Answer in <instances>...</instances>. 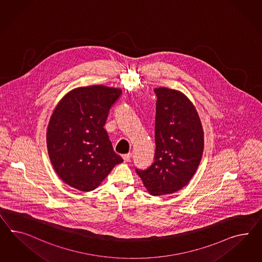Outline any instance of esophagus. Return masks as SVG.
<instances>
[{"instance_id": "esophagus-1", "label": "esophagus", "mask_w": 262, "mask_h": 262, "mask_svg": "<svg viewBox=\"0 0 262 262\" xmlns=\"http://www.w3.org/2000/svg\"><path fill=\"white\" fill-rule=\"evenodd\" d=\"M122 157H123V159H124L125 162H127V161H129L130 158H132V154L128 152V154H126V155H123Z\"/></svg>"}]
</instances>
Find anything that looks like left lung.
Returning a JSON list of instances; mask_svg holds the SVG:
<instances>
[{"instance_id": "left-lung-1", "label": "left lung", "mask_w": 262, "mask_h": 262, "mask_svg": "<svg viewBox=\"0 0 262 262\" xmlns=\"http://www.w3.org/2000/svg\"><path fill=\"white\" fill-rule=\"evenodd\" d=\"M156 101L155 161L135 169L151 195L181 190L198 170L204 149V133L198 112L182 92L155 89Z\"/></svg>"}]
</instances>
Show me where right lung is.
I'll return each instance as SVG.
<instances>
[{
    "instance_id": "1",
    "label": "right lung",
    "mask_w": 262,
    "mask_h": 262,
    "mask_svg": "<svg viewBox=\"0 0 262 262\" xmlns=\"http://www.w3.org/2000/svg\"><path fill=\"white\" fill-rule=\"evenodd\" d=\"M120 89L97 85L72 90L50 117L47 145L50 161L66 184L79 191L97 188L122 162L104 126Z\"/></svg>"
}]
</instances>
